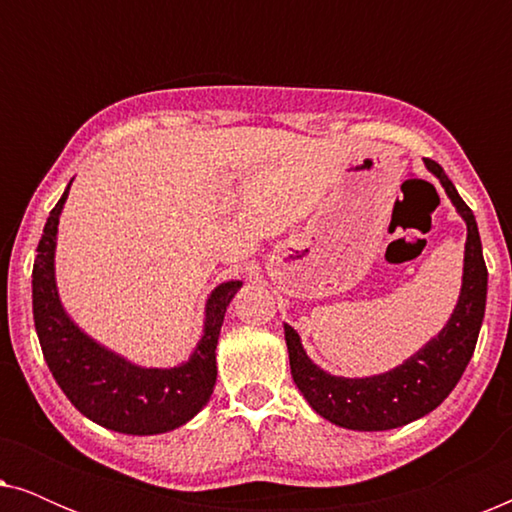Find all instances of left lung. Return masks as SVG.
<instances>
[{
  "label": "left lung",
  "instance_id": "obj_1",
  "mask_svg": "<svg viewBox=\"0 0 512 512\" xmlns=\"http://www.w3.org/2000/svg\"><path fill=\"white\" fill-rule=\"evenodd\" d=\"M426 167L440 179L468 228L461 296L438 338L389 373L349 380L314 366L300 345L298 333L284 324L293 382L321 417L345 429L387 431L429 415L457 387L478 342L487 300V265L482 258L478 223L443 167L429 158Z\"/></svg>",
  "mask_w": 512,
  "mask_h": 512
}]
</instances>
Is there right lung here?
<instances>
[{
	"label": "right lung",
	"mask_w": 512,
	"mask_h": 512,
	"mask_svg": "<svg viewBox=\"0 0 512 512\" xmlns=\"http://www.w3.org/2000/svg\"><path fill=\"white\" fill-rule=\"evenodd\" d=\"M67 193L69 186L51 209L32 270L34 326L48 368L74 408L95 424L130 436H153L177 429L198 415L212 396L216 342L226 307L242 282L216 286L209 296L205 335L186 363L170 370L132 366L79 331L60 305L53 254Z\"/></svg>",
	"instance_id": "1"
}]
</instances>
